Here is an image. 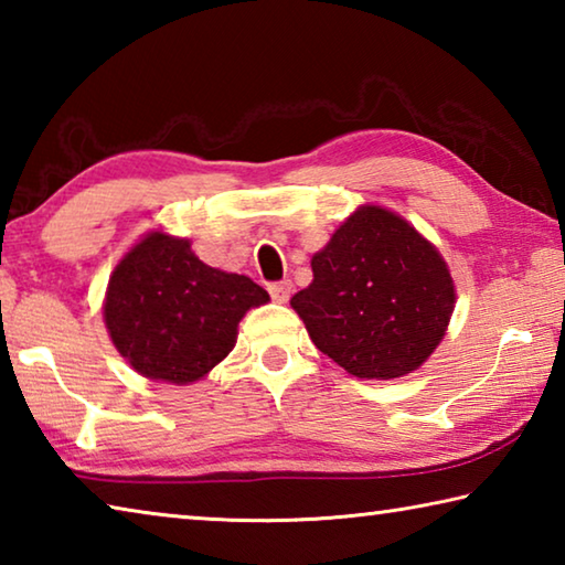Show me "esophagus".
<instances>
[{
	"label": "esophagus",
	"instance_id": "esophagus-1",
	"mask_svg": "<svg viewBox=\"0 0 565 565\" xmlns=\"http://www.w3.org/2000/svg\"><path fill=\"white\" fill-rule=\"evenodd\" d=\"M291 289H294V284H291L289 279H281V281H274V284H269V294H271V299H274V301H279V303H286V301H289Z\"/></svg>",
	"mask_w": 565,
	"mask_h": 565
}]
</instances>
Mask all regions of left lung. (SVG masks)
I'll list each match as a JSON object with an SVG mask.
<instances>
[{
	"label": "left lung",
	"instance_id": "8db88e82",
	"mask_svg": "<svg viewBox=\"0 0 565 565\" xmlns=\"http://www.w3.org/2000/svg\"><path fill=\"white\" fill-rule=\"evenodd\" d=\"M313 281L291 306L311 341L359 379H398L444 339L454 279L406 218L361 206L313 254Z\"/></svg>",
	"mask_w": 565,
	"mask_h": 565
}]
</instances>
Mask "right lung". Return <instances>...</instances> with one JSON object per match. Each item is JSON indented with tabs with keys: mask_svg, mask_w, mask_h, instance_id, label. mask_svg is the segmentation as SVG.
Here are the masks:
<instances>
[{
	"mask_svg": "<svg viewBox=\"0 0 565 565\" xmlns=\"http://www.w3.org/2000/svg\"><path fill=\"white\" fill-rule=\"evenodd\" d=\"M266 301L248 276L212 269L186 238L154 232L114 269L104 321L141 376L191 384L234 349L244 313Z\"/></svg>",
	"mask_w": 565,
	"mask_h": 565,
	"instance_id": "obj_1",
	"label": "right lung"
}]
</instances>
